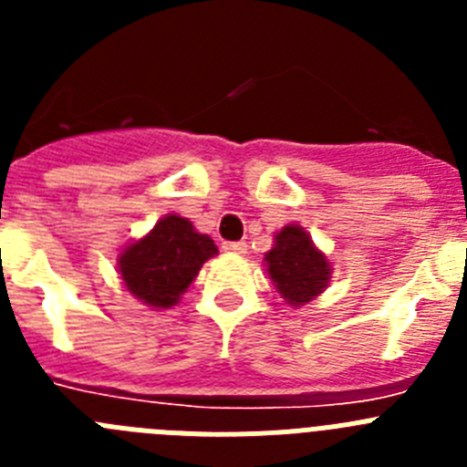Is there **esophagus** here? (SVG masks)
<instances>
[{
	"instance_id": "34e87169",
	"label": "esophagus",
	"mask_w": 467,
	"mask_h": 467,
	"mask_svg": "<svg viewBox=\"0 0 467 467\" xmlns=\"http://www.w3.org/2000/svg\"><path fill=\"white\" fill-rule=\"evenodd\" d=\"M224 253L229 254H245L247 253V243L243 241H231V243H224Z\"/></svg>"
}]
</instances>
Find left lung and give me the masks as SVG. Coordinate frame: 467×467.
<instances>
[{"mask_svg": "<svg viewBox=\"0 0 467 467\" xmlns=\"http://www.w3.org/2000/svg\"><path fill=\"white\" fill-rule=\"evenodd\" d=\"M274 238V247L264 254V262L275 292L290 306H304L317 295H323L332 269L306 231L296 224H287Z\"/></svg>", "mask_w": 467, "mask_h": 467, "instance_id": "obj_1", "label": "left lung"}]
</instances>
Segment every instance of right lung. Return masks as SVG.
Masks as SVG:
<instances>
[{"label":"right lung","mask_w":467,"mask_h":467,"mask_svg":"<svg viewBox=\"0 0 467 467\" xmlns=\"http://www.w3.org/2000/svg\"><path fill=\"white\" fill-rule=\"evenodd\" d=\"M214 254L213 238L198 234L180 214H166L147 236L123 247L119 274L135 299L159 311L182 299L201 266Z\"/></svg>","instance_id":"obj_1"}]
</instances>
